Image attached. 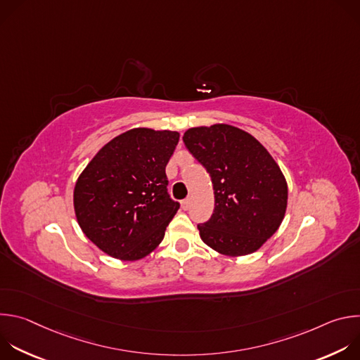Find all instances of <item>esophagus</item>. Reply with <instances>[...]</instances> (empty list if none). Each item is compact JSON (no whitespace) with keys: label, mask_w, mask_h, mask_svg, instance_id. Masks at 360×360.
Masks as SVG:
<instances>
[{"label":"esophagus","mask_w":360,"mask_h":360,"mask_svg":"<svg viewBox=\"0 0 360 360\" xmlns=\"http://www.w3.org/2000/svg\"><path fill=\"white\" fill-rule=\"evenodd\" d=\"M189 205H191V200H189V199H184V200L181 202V207H182L184 211H188V210H189Z\"/></svg>","instance_id":"1"}]
</instances>
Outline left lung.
Returning <instances> with one entry per match:
<instances>
[{
  "label": "left lung",
  "mask_w": 360,
  "mask_h": 360,
  "mask_svg": "<svg viewBox=\"0 0 360 360\" xmlns=\"http://www.w3.org/2000/svg\"><path fill=\"white\" fill-rule=\"evenodd\" d=\"M184 142L214 184L215 210L198 225L200 239L226 256L258 250L286 212L288 184L279 165L258 139L228 124L189 128Z\"/></svg>",
  "instance_id": "1"
}]
</instances>
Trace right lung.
I'll return each mask as SVG.
<instances>
[{
    "label": "right lung",
    "mask_w": 360,
    "mask_h": 360,
    "mask_svg": "<svg viewBox=\"0 0 360 360\" xmlns=\"http://www.w3.org/2000/svg\"><path fill=\"white\" fill-rule=\"evenodd\" d=\"M176 131L129 129L102 146L75 182L74 210L85 236L121 261L145 258L179 210L169 198L167 164Z\"/></svg>",
    "instance_id": "1"
}]
</instances>
